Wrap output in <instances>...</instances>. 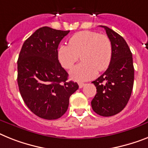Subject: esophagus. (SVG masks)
<instances>
[{
  "label": "esophagus",
  "mask_w": 148,
  "mask_h": 148,
  "mask_svg": "<svg viewBox=\"0 0 148 148\" xmlns=\"http://www.w3.org/2000/svg\"><path fill=\"white\" fill-rule=\"evenodd\" d=\"M78 85H79V87L80 88H83L84 85H85V84H84V83H78Z\"/></svg>",
  "instance_id": "1"
}]
</instances>
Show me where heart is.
<instances>
[{"instance_id":"1","label":"heart","mask_w":148,"mask_h":148,"mask_svg":"<svg viewBox=\"0 0 148 148\" xmlns=\"http://www.w3.org/2000/svg\"><path fill=\"white\" fill-rule=\"evenodd\" d=\"M84 62L71 71V77L77 80H87L99 72L106 70L112 57V47L109 38L92 31H82L72 36L69 45H62L58 51L60 63L71 69L80 59Z\"/></svg>"}]
</instances>
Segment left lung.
I'll use <instances>...</instances> for the list:
<instances>
[{"label":"left lung","mask_w":148,"mask_h":148,"mask_svg":"<svg viewBox=\"0 0 148 148\" xmlns=\"http://www.w3.org/2000/svg\"><path fill=\"white\" fill-rule=\"evenodd\" d=\"M105 29L112 47L111 62L108 69L92 83L97 93L92 100V110L100 116L118 114L127 105L134 84V66L130 47L123 37L107 26Z\"/></svg>","instance_id":"1"}]
</instances>
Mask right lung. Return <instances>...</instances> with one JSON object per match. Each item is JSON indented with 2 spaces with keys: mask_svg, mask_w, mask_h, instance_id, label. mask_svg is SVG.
Returning <instances> with one entry per match:
<instances>
[{
  "mask_svg": "<svg viewBox=\"0 0 148 148\" xmlns=\"http://www.w3.org/2000/svg\"><path fill=\"white\" fill-rule=\"evenodd\" d=\"M70 31L40 28L22 45L18 62V89L32 112L56 120L68 110L69 98L79 86L68 81V74L58 59V47Z\"/></svg>",
  "mask_w": 148,
  "mask_h": 148,
  "instance_id": "right-lung-1",
  "label": "right lung"
}]
</instances>
